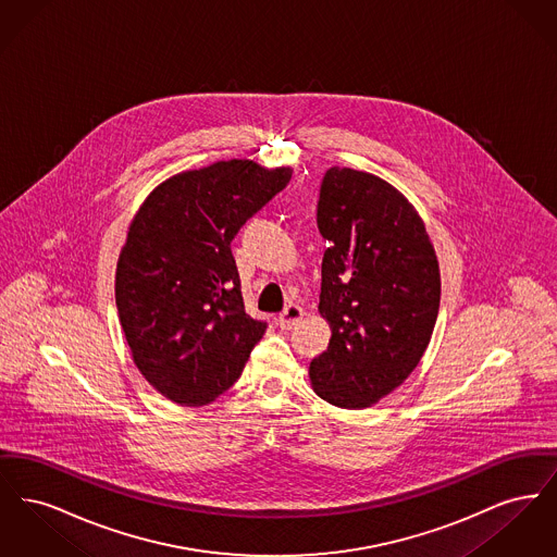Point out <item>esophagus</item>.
I'll list each match as a JSON object with an SVG mask.
<instances>
[{
	"mask_svg": "<svg viewBox=\"0 0 557 557\" xmlns=\"http://www.w3.org/2000/svg\"><path fill=\"white\" fill-rule=\"evenodd\" d=\"M302 309L298 307V305H288L286 309H284V313L277 318V323H280V327L282 330H292L300 319H302Z\"/></svg>",
	"mask_w": 557,
	"mask_h": 557,
	"instance_id": "obj_1",
	"label": "esophagus"
}]
</instances>
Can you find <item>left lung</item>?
Wrapping results in <instances>:
<instances>
[{"instance_id":"obj_1","label":"left lung","mask_w":557,"mask_h":557,"mask_svg":"<svg viewBox=\"0 0 557 557\" xmlns=\"http://www.w3.org/2000/svg\"><path fill=\"white\" fill-rule=\"evenodd\" d=\"M318 227L330 242L319 313L332 338L311 361V382L323 400L363 409L420 363L441 305L438 261L407 198L363 171L327 169Z\"/></svg>"}]
</instances>
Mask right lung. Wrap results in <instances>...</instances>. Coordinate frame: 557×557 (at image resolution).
I'll return each instance as SVG.
<instances>
[{"label": "right lung", "instance_id": "obj_1", "mask_svg": "<svg viewBox=\"0 0 557 557\" xmlns=\"http://www.w3.org/2000/svg\"><path fill=\"white\" fill-rule=\"evenodd\" d=\"M292 169L221 160L160 184L133 219L116 265V309L144 377L205 405L239 375L267 321L244 309L232 239L290 182Z\"/></svg>", "mask_w": 557, "mask_h": 557}]
</instances>
